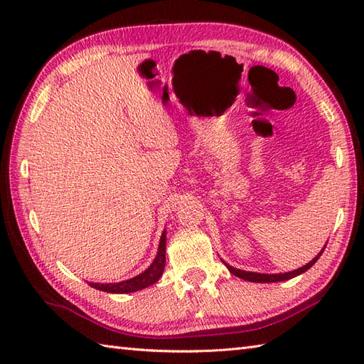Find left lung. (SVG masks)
<instances>
[{"label": "left lung", "instance_id": "8db88e82", "mask_svg": "<svg viewBox=\"0 0 364 364\" xmlns=\"http://www.w3.org/2000/svg\"><path fill=\"white\" fill-rule=\"evenodd\" d=\"M326 245H327V244H326ZM326 245H323V249H326ZM323 249H322L318 255H316V257H314L310 262H306L305 266H301V267H299V269H294V270H291V272H283V274H259V272H250V270H242V269H236V267H233V266H230L228 262H225L223 259H222V262L227 266V269L230 270L231 274L239 277V278H242V280L253 282V283H277V282L291 280V278L306 272V270L310 269V267H313L314 262L321 258V255H322Z\"/></svg>", "mask_w": 364, "mask_h": 364}]
</instances>
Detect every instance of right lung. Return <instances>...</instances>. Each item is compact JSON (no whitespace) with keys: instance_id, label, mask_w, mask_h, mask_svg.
Segmentation results:
<instances>
[{"instance_id":"add662e5","label":"right lung","mask_w":364,"mask_h":364,"mask_svg":"<svg viewBox=\"0 0 364 364\" xmlns=\"http://www.w3.org/2000/svg\"><path fill=\"white\" fill-rule=\"evenodd\" d=\"M166 233L167 230L162 231L159 245H158V253L154 257L151 264L146 267L142 274H139L133 278H128V280H122L117 283H89L92 288L105 291V292H112V294H128V292H136L144 288H149V286L156 283L162 272H164L166 267Z\"/></svg>"}]
</instances>
